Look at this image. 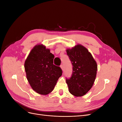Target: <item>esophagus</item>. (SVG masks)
<instances>
[{
	"instance_id": "1",
	"label": "esophagus",
	"mask_w": 122,
	"mask_h": 122,
	"mask_svg": "<svg viewBox=\"0 0 122 122\" xmlns=\"http://www.w3.org/2000/svg\"><path fill=\"white\" fill-rule=\"evenodd\" d=\"M60 67H61V70H64V67H63V65H61V66H60Z\"/></svg>"
}]
</instances>
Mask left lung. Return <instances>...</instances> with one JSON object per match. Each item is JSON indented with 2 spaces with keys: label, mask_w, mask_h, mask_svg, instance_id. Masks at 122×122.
Listing matches in <instances>:
<instances>
[{
  "label": "left lung",
  "mask_w": 122,
  "mask_h": 122,
  "mask_svg": "<svg viewBox=\"0 0 122 122\" xmlns=\"http://www.w3.org/2000/svg\"><path fill=\"white\" fill-rule=\"evenodd\" d=\"M66 51L73 66L72 76L66 79L69 91L76 97L83 96L93 86L97 75V62L86 48L80 44Z\"/></svg>",
  "instance_id": "1"
}]
</instances>
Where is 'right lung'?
<instances>
[{"instance_id":"obj_1","label":"right lung","mask_w":122,"mask_h":122,"mask_svg":"<svg viewBox=\"0 0 122 122\" xmlns=\"http://www.w3.org/2000/svg\"><path fill=\"white\" fill-rule=\"evenodd\" d=\"M54 55L42 44L36 45L25 61L26 78L33 90L46 95L52 92L62 75L60 67L53 65Z\"/></svg>"}]
</instances>
